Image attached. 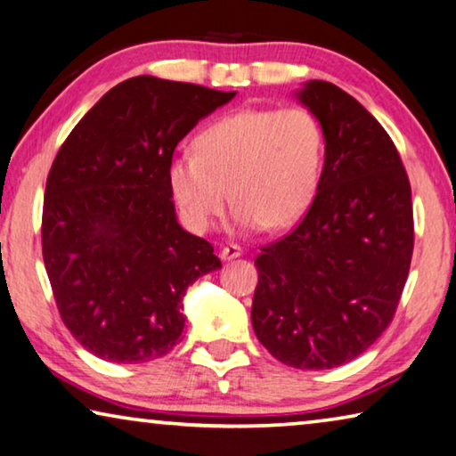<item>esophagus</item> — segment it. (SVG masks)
<instances>
[{
  "mask_svg": "<svg viewBox=\"0 0 456 456\" xmlns=\"http://www.w3.org/2000/svg\"><path fill=\"white\" fill-rule=\"evenodd\" d=\"M240 256H243V249L240 248V245H235V243L225 245V248H223V251H221V257L225 259V262H229V259L240 257Z\"/></svg>",
  "mask_w": 456,
  "mask_h": 456,
  "instance_id": "34e87169",
  "label": "esophagus"
}]
</instances>
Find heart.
Returning a JSON list of instances; mask_svg holds the SVG:
<instances>
[{
  "label": "heart",
  "mask_w": 456,
  "mask_h": 456,
  "mask_svg": "<svg viewBox=\"0 0 456 456\" xmlns=\"http://www.w3.org/2000/svg\"><path fill=\"white\" fill-rule=\"evenodd\" d=\"M197 154L168 166V183L189 225L208 231L229 192L241 229H286L313 207L324 170V132L306 107L241 110L208 124Z\"/></svg>",
  "instance_id": "heart-1"
}]
</instances>
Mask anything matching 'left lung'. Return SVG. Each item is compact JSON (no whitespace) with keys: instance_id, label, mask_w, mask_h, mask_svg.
Wrapping results in <instances>:
<instances>
[{"instance_id":"1","label":"left lung","mask_w":456,"mask_h":456,"mask_svg":"<svg viewBox=\"0 0 456 456\" xmlns=\"http://www.w3.org/2000/svg\"><path fill=\"white\" fill-rule=\"evenodd\" d=\"M296 95L322 126V180L298 227L256 257L251 324L281 363L332 370L394 319L414 251L411 189L392 137L357 99L327 81Z\"/></svg>"}]
</instances>
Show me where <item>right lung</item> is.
<instances>
[{"instance_id":"add662e5","label":"right lung","mask_w":456,"mask_h":456,"mask_svg":"<svg viewBox=\"0 0 456 456\" xmlns=\"http://www.w3.org/2000/svg\"><path fill=\"white\" fill-rule=\"evenodd\" d=\"M235 91L134 77L78 121L48 172L42 257L61 319L86 351L146 363L184 330L183 298L219 270L178 225L168 166L178 142Z\"/></svg>"}]
</instances>
